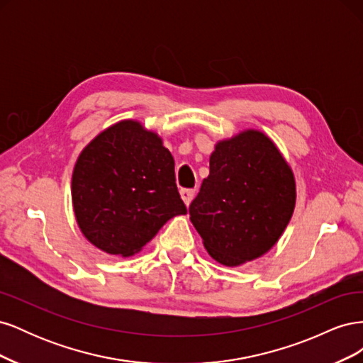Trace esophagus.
<instances>
[{"instance_id": "esophagus-1", "label": "esophagus", "mask_w": 363, "mask_h": 363, "mask_svg": "<svg viewBox=\"0 0 363 363\" xmlns=\"http://www.w3.org/2000/svg\"><path fill=\"white\" fill-rule=\"evenodd\" d=\"M180 195H182V200L184 201V204L189 206L194 199V195H195V189H182Z\"/></svg>"}]
</instances>
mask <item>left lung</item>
<instances>
[{
	"label": "left lung",
	"mask_w": 363,
	"mask_h": 363,
	"mask_svg": "<svg viewBox=\"0 0 363 363\" xmlns=\"http://www.w3.org/2000/svg\"><path fill=\"white\" fill-rule=\"evenodd\" d=\"M211 172L189 206L216 262L239 267L269 251L291 221L295 180L272 140L257 130L218 142Z\"/></svg>",
	"instance_id": "8db88e82"
}]
</instances>
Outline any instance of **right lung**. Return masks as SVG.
<instances>
[{"instance_id": "1", "label": "right lung", "mask_w": 363, "mask_h": 363, "mask_svg": "<svg viewBox=\"0 0 363 363\" xmlns=\"http://www.w3.org/2000/svg\"><path fill=\"white\" fill-rule=\"evenodd\" d=\"M71 188L82 233L115 256H133L168 219L188 213L171 152L131 119L108 127L82 151Z\"/></svg>"}]
</instances>
